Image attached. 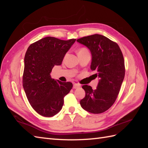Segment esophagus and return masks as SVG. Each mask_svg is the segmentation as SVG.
Returning <instances> with one entry per match:
<instances>
[{
	"label": "esophagus",
	"mask_w": 148,
	"mask_h": 148,
	"mask_svg": "<svg viewBox=\"0 0 148 148\" xmlns=\"http://www.w3.org/2000/svg\"><path fill=\"white\" fill-rule=\"evenodd\" d=\"M81 86V85L79 84H77V83H74V85H73V88L74 89H77L78 88H79Z\"/></svg>",
	"instance_id": "1"
}]
</instances>
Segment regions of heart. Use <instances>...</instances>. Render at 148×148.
Segmentation results:
<instances>
[{
    "mask_svg": "<svg viewBox=\"0 0 148 148\" xmlns=\"http://www.w3.org/2000/svg\"><path fill=\"white\" fill-rule=\"evenodd\" d=\"M88 51L87 49L84 48H81V49H79V51H78V53H79V52H83V51Z\"/></svg>",
    "mask_w": 148,
    "mask_h": 148,
    "instance_id": "obj_1",
    "label": "heart"
}]
</instances>
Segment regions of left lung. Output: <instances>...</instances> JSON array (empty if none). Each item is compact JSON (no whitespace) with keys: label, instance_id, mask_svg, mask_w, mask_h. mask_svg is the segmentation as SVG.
I'll list each match as a JSON object with an SVG mask.
<instances>
[{"label":"left lung","instance_id":"left-lung-1","mask_svg":"<svg viewBox=\"0 0 148 148\" xmlns=\"http://www.w3.org/2000/svg\"><path fill=\"white\" fill-rule=\"evenodd\" d=\"M77 41L90 49V69L97 72L95 76L99 78L95 90L90 86H82L85 97L80 100L81 106L93 114L102 113L113 105L120 90L125 73L123 56L117 43L99 34L84 37Z\"/></svg>","mask_w":148,"mask_h":148}]
</instances>
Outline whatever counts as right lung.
<instances>
[{"mask_svg":"<svg viewBox=\"0 0 148 148\" xmlns=\"http://www.w3.org/2000/svg\"><path fill=\"white\" fill-rule=\"evenodd\" d=\"M76 39L46 37L32 44L24 58L23 86L32 108L40 115L51 117L60 111L64 98L72 88L71 82L52 79L50 73L63 59Z\"/></svg>","mask_w":148,"mask_h":148,"instance_id":"obj_1","label":"right lung"}]
</instances>
